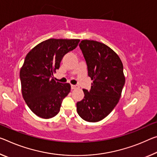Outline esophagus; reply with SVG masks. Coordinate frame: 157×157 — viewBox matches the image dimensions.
Returning <instances> with one entry per match:
<instances>
[{
	"label": "esophagus",
	"mask_w": 157,
	"mask_h": 157,
	"mask_svg": "<svg viewBox=\"0 0 157 157\" xmlns=\"http://www.w3.org/2000/svg\"><path fill=\"white\" fill-rule=\"evenodd\" d=\"M78 88V86L76 85H71V89H75Z\"/></svg>",
	"instance_id": "34e87169"
}]
</instances>
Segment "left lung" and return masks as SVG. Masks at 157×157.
<instances>
[{"mask_svg": "<svg viewBox=\"0 0 157 157\" xmlns=\"http://www.w3.org/2000/svg\"><path fill=\"white\" fill-rule=\"evenodd\" d=\"M79 46L93 83L90 91L83 89L84 97L77 103V111L84 120L97 122L106 117L118 103L125 84L123 64L105 44L83 40Z\"/></svg>", "mask_w": 157, "mask_h": 157, "instance_id": "left-lung-1", "label": "left lung"}]
</instances>
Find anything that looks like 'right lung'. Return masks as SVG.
<instances>
[{
    "instance_id": "add662e5",
    "label": "right lung",
    "mask_w": 157,
    "mask_h": 157,
    "mask_svg": "<svg viewBox=\"0 0 157 157\" xmlns=\"http://www.w3.org/2000/svg\"><path fill=\"white\" fill-rule=\"evenodd\" d=\"M79 42V39L51 38L27 54L20 70L22 96L31 110L40 117L56 116L71 91V84L56 82L53 74L64 55L75 49Z\"/></svg>"
}]
</instances>
